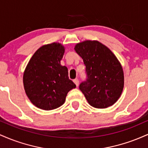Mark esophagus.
<instances>
[{
	"label": "esophagus",
	"mask_w": 148,
	"mask_h": 148,
	"mask_svg": "<svg viewBox=\"0 0 148 148\" xmlns=\"http://www.w3.org/2000/svg\"><path fill=\"white\" fill-rule=\"evenodd\" d=\"M74 84H76V86H77V87H78V86H79V79H74Z\"/></svg>",
	"instance_id": "34e87169"
}]
</instances>
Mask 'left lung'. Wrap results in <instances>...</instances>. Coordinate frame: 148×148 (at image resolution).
Segmentation results:
<instances>
[{
	"label": "left lung",
	"instance_id": "1",
	"mask_svg": "<svg viewBox=\"0 0 148 148\" xmlns=\"http://www.w3.org/2000/svg\"><path fill=\"white\" fill-rule=\"evenodd\" d=\"M74 49L86 65V79L80 84L79 89L88 102L97 108L112 106L124 86L123 70L117 58L97 41L81 42Z\"/></svg>",
	"mask_w": 148,
	"mask_h": 148
}]
</instances>
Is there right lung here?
I'll return each instance as SVG.
<instances>
[{"instance_id": "right-lung-1", "label": "right lung", "mask_w": 148, "mask_h": 148, "mask_svg": "<svg viewBox=\"0 0 148 148\" xmlns=\"http://www.w3.org/2000/svg\"><path fill=\"white\" fill-rule=\"evenodd\" d=\"M64 49L60 44L40 47L31 58L23 74L27 96L35 106L52 110L63 104L76 85L69 79L68 69L60 64Z\"/></svg>"}]
</instances>
